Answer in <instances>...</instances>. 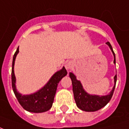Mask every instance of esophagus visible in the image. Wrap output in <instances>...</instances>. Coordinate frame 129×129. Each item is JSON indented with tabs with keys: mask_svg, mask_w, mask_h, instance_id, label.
<instances>
[{
	"mask_svg": "<svg viewBox=\"0 0 129 129\" xmlns=\"http://www.w3.org/2000/svg\"><path fill=\"white\" fill-rule=\"evenodd\" d=\"M72 67H73V63H72V61H69L66 62V63H65V68H66V70H70L72 68Z\"/></svg>",
	"mask_w": 129,
	"mask_h": 129,
	"instance_id": "34e87169",
	"label": "esophagus"
}]
</instances>
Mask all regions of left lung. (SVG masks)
<instances>
[{"instance_id": "obj_1", "label": "left lung", "mask_w": 129, "mask_h": 129, "mask_svg": "<svg viewBox=\"0 0 129 129\" xmlns=\"http://www.w3.org/2000/svg\"><path fill=\"white\" fill-rule=\"evenodd\" d=\"M106 44L111 48V51L113 54V62L114 63H115V55L114 53L113 48L109 42L106 43ZM70 77L72 80L73 91L74 93V98L75 100L76 104L79 108H80L82 111H87V112H94V111H98L103 107H104L110 102L111 97L113 95L117 81V75H115V76L114 77L115 86L113 88V90L107 95L100 96V95H90L88 92H86L83 88L81 82L77 79L76 76L73 73H70Z\"/></svg>"}]
</instances>
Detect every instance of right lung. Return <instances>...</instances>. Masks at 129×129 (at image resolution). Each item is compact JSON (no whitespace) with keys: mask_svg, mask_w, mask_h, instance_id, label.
<instances>
[{"mask_svg":"<svg viewBox=\"0 0 129 129\" xmlns=\"http://www.w3.org/2000/svg\"><path fill=\"white\" fill-rule=\"evenodd\" d=\"M18 48L14 54L12 69V86L13 91L21 106L26 111L32 113H43L50 110L52 106L54 98L56 94L59 82L63 77L67 75V71L64 67L61 70L54 73L47 84L41 89L30 95H23L17 91L16 88V77L14 71L15 59L18 54Z\"/></svg>","mask_w":129,"mask_h":129,"instance_id":"add662e5","label":"right lung"}]
</instances>
